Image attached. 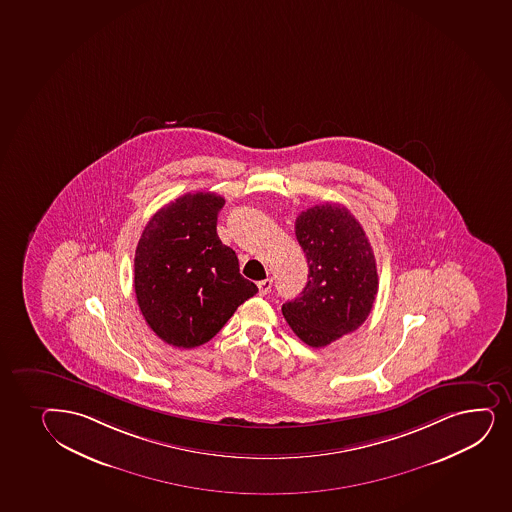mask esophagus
Returning a JSON list of instances; mask_svg holds the SVG:
<instances>
[{
  "instance_id": "esophagus-1",
  "label": "esophagus",
  "mask_w": 512,
  "mask_h": 512,
  "mask_svg": "<svg viewBox=\"0 0 512 512\" xmlns=\"http://www.w3.org/2000/svg\"><path fill=\"white\" fill-rule=\"evenodd\" d=\"M257 288H259L260 296H265V294L269 293L270 288H272V281L264 279V281L257 282Z\"/></svg>"
}]
</instances>
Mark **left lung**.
Segmentation results:
<instances>
[{"label": "left lung", "mask_w": 512, "mask_h": 512, "mask_svg": "<svg viewBox=\"0 0 512 512\" xmlns=\"http://www.w3.org/2000/svg\"><path fill=\"white\" fill-rule=\"evenodd\" d=\"M296 238L308 262V282L282 305L294 334L325 347L366 322L378 293L373 248L347 207L320 204L296 218Z\"/></svg>", "instance_id": "1"}]
</instances>
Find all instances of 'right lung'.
<instances>
[{
    "mask_svg": "<svg viewBox=\"0 0 512 512\" xmlns=\"http://www.w3.org/2000/svg\"><path fill=\"white\" fill-rule=\"evenodd\" d=\"M224 199L185 194L148 221L134 255L139 310L163 342L192 349L206 344L236 308L259 289L240 274L233 248L219 240Z\"/></svg>",
    "mask_w": 512,
    "mask_h": 512,
    "instance_id": "1",
    "label": "right lung"
}]
</instances>
